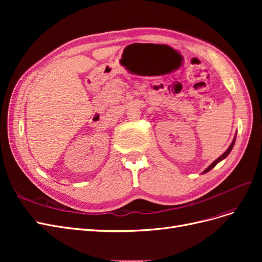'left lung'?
Wrapping results in <instances>:
<instances>
[{
  "label": "left lung",
  "mask_w": 262,
  "mask_h": 262,
  "mask_svg": "<svg viewBox=\"0 0 262 262\" xmlns=\"http://www.w3.org/2000/svg\"><path fill=\"white\" fill-rule=\"evenodd\" d=\"M234 142H235V136H234V138H233V140H232V142H231V144H229L228 145V147L224 150V153L223 154H221L217 158H215V160H214L211 164H209L208 166H207V167H205L203 170H202V172L201 173H204V172H207V171H209L210 169H212L213 167H214V166H215L217 163H220L221 161H223L224 160V158L229 154V152H231V150H232V148H233V146H234Z\"/></svg>",
  "instance_id": "1"
}]
</instances>
